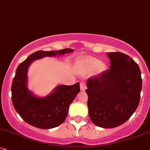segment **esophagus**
I'll list each match as a JSON object with an SVG mask.
<instances>
[{"instance_id":"obj_1","label":"esophagus","mask_w":150,"mask_h":150,"mask_svg":"<svg viewBox=\"0 0 150 150\" xmlns=\"http://www.w3.org/2000/svg\"><path fill=\"white\" fill-rule=\"evenodd\" d=\"M86 89V82L85 81H81L80 82V90L85 91Z\"/></svg>"}]
</instances>
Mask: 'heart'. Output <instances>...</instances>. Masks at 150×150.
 Here are the masks:
<instances>
[{"mask_svg": "<svg viewBox=\"0 0 150 150\" xmlns=\"http://www.w3.org/2000/svg\"><path fill=\"white\" fill-rule=\"evenodd\" d=\"M80 63L85 67V68H87V70H93L95 68H97L99 64V70H103L104 68V65L103 64H99L100 62L99 60L95 59V58H87V59L82 60L80 62Z\"/></svg>", "mask_w": 150, "mask_h": 150, "instance_id": "b5f03b06", "label": "heart"}]
</instances>
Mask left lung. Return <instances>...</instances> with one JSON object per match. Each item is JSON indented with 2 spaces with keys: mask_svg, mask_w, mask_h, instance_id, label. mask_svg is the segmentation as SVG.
I'll list each match as a JSON object with an SVG mask.
<instances>
[{
  "mask_svg": "<svg viewBox=\"0 0 150 150\" xmlns=\"http://www.w3.org/2000/svg\"><path fill=\"white\" fill-rule=\"evenodd\" d=\"M111 66L88 78L89 116L94 125L104 128L126 122L138 106L142 80L138 65L128 55L106 53Z\"/></svg>",
  "mask_w": 150,
  "mask_h": 150,
  "instance_id": "obj_1",
  "label": "left lung"
}]
</instances>
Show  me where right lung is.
Listing matches in <instances>:
<instances>
[{"instance_id": "1", "label": "right lung", "mask_w": 150, "mask_h": 150, "mask_svg": "<svg viewBox=\"0 0 150 150\" xmlns=\"http://www.w3.org/2000/svg\"><path fill=\"white\" fill-rule=\"evenodd\" d=\"M73 51L70 49L56 51H38L18 65L12 83L11 97L15 109L26 123L38 128L50 129L65 121L70 104L80 91V83L60 85L48 97L37 98L27 88V73L29 65L34 60Z\"/></svg>"}]
</instances>
